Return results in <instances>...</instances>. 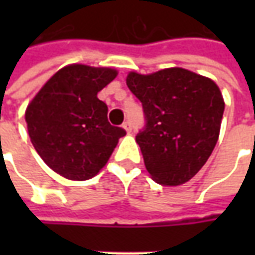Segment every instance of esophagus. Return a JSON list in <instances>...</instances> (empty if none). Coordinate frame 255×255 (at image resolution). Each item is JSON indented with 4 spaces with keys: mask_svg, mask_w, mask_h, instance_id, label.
I'll return each mask as SVG.
<instances>
[{
    "mask_svg": "<svg viewBox=\"0 0 255 255\" xmlns=\"http://www.w3.org/2000/svg\"><path fill=\"white\" fill-rule=\"evenodd\" d=\"M122 128L126 130L128 133H130L132 132V125H130V122H125L122 125Z\"/></svg>",
    "mask_w": 255,
    "mask_h": 255,
    "instance_id": "esophagus-1",
    "label": "esophagus"
}]
</instances>
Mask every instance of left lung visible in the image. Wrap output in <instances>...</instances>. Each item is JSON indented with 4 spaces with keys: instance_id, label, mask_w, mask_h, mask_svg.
Instances as JSON below:
<instances>
[{
    "instance_id": "left-lung-1",
    "label": "left lung",
    "mask_w": 255,
    "mask_h": 255,
    "mask_svg": "<svg viewBox=\"0 0 255 255\" xmlns=\"http://www.w3.org/2000/svg\"><path fill=\"white\" fill-rule=\"evenodd\" d=\"M126 85L142 103L144 126L136 142L152 179L164 186L189 181L219 139L224 112L219 86L183 68L130 72Z\"/></svg>"
}]
</instances>
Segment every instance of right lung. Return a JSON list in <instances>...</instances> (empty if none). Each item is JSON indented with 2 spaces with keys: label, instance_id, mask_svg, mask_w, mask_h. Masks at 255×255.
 I'll return each mask as SVG.
<instances>
[{
  "label": "right lung",
  "instance_id": "obj_1",
  "mask_svg": "<svg viewBox=\"0 0 255 255\" xmlns=\"http://www.w3.org/2000/svg\"><path fill=\"white\" fill-rule=\"evenodd\" d=\"M118 72L111 68L69 65L28 105L25 121L35 150L51 169L71 180H88L109 160L126 130L108 121L98 99Z\"/></svg>",
  "mask_w": 255,
  "mask_h": 255
}]
</instances>
